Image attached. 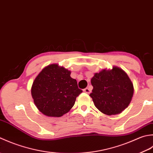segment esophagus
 Here are the masks:
<instances>
[{"label": "esophagus", "mask_w": 153, "mask_h": 153, "mask_svg": "<svg viewBox=\"0 0 153 153\" xmlns=\"http://www.w3.org/2000/svg\"><path fill=\"white\" fill-rule=\"evenodd\" d=\"M83 91L87 93V94H90V92H91V90H90V89L89 88H86L83 90Z\"/></svg>", "instance_id": "34e87169"}]
</instances>
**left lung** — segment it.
Segmentation results:
<instances>
[{
  "label": "left lung",
  "instance_id": "1",
  "mask_svg": "<svg viewBox=\"0 0 153 153\" xmlns=\"http://www.w3.org/2000/svg\"><path fill=\"white\" fill-rule=\"evenodd\" d=\"M92 92L90 94L96 108L108 116L121 113L133 95V85L127 74L120 68L103 70L92 78Z\"/></svg>",
  "mask_w": 153,
  "mask_h": 153
}]
</instances>
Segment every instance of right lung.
Segmentation results:
<instances>
[{
    "instance_id": "add662e5",
    "label": "right lung",
    "mask_w": 153,
    "mask_h": 153,
    "mask_svg": "<svg viewBox=\"0 0 153 153\" xmlns=\"http://www.w3.org/2000/svg\"><path fill=\"white\" fill-rule=\"evenodd\" d=\"M71 71L57 64L45 67L34 80L32 96L37 109L45 116L61 117L69 111L82 92Z\"/></svg>"
}]
</instances>
